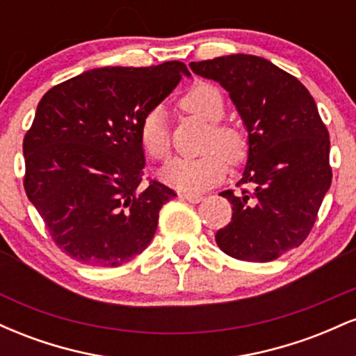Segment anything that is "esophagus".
<instances>
[{"instance_id": "34e87169", "label": "esophagus", "mask_w": 356, "mask_h": 356, "mask_svg": "<svg viewBox=\"0 0 356 356\" xmlns=\"http://www.w3.org/2000/svg\"><path fill=\"white\" fill-rule=\"evenodd\" d=\"M181 197H182V199H186V201L192 202V204H197V202L204 201L202 195H199V194H189V192H182Z\"/></svg>"}]
</instances>
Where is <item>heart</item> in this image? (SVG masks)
Returning <instances> with one entry per match:
<instances>
[{"label": "heart", "instance_id": "heart-1", "mask_svg": "<svg viewBox=\"0 0 356 356\" xmlns=\"http://www.w3.org/2000/svg\"><path fill=\"white\" fill-rule=\"evenodd\" d=\"M181 105L186 112L211 124L204 142L206 154L195 159H174L161 170V177L167 186L194 194L216 186L227 172V161L234 165L246 161L249 138L238 127L220 124L226 105L222 93L214 85H194L182 97ZM138 136L142 149L150 159L164 161L170 154V136L164 108L154 107L145 113Z\"/></svg>", "mask_w": 356, "mask_h": 356}]
</instances>
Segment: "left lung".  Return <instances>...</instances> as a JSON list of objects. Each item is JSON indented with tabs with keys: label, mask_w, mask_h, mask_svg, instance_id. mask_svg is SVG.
Wrapping results in <instances>:
<instances>
[{
	"label": "left lung",
	"mask_w": 356,
	"mask_h": 356,
	"mask_svg": "<svg viewBox=\"0 0 356 356\" xmlns=\"http://www.w3.org/2000/svg\"><path fill=\"white\" fill-rule=\"evenodd\" d=\"M189 67L229 92L249 138L241 192H220L232 218L216 243L241 261L277 259L308 238L332 186L328 129L308 88L266 58L238 53Z\"/></svg>",
	"instance_id": "obj_1"
}]
</instances>
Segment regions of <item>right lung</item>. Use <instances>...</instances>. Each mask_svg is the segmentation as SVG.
I'll list each match as a JSON object with an SVG mask.
<instances>
[{
	"mask_svg": "<svg viewBox=\"0 0 356 356\" xmlns=\"http://www.w3.org/2000/svg\"><path fill=\"white\" fill-rule=\"evenodd\" d=\"M189 76L182 61L93 68L40 100L23 138L24 191L61 251L117 268L152 241L170 187L144 182L140 122Z\"/></svg>",
	"mask_w": 356,
	"mask_h": 356,
	"instance_id": "right-lung-1",
	"label": "right lung"
}]
</instances>
